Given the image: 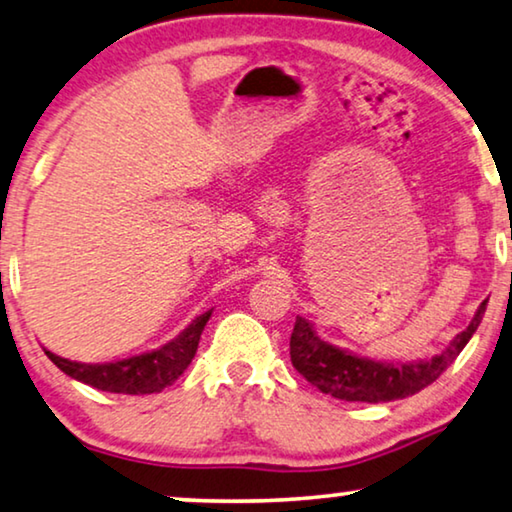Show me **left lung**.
I'll return each instance as SVG.
<instances>
[{
	"mask_svg": "<svg viewBox=\"0 0 512 512\" xmlns=\"http://www.w3.org/2000/svg\"><path fill=\"white\" fill-rule=\"evenodd\" d=\"M487 301L480 303L471 324L444 352L432 356L430 361L414 363H381L372 358H361L345 349L324 342L312 329L308 319L296 317L292 338H289V356L292 365L301 375L317 386L319 391L345 402H391L409 398L432 381H437L441 372L451 365L464 345L476 333L480 319L485 315Z\"/></svg>",
	"mask_w": 512,
	"mask_h": 512,
	"instance_id": "8db88e82",
	"label": "left lung"
}]
</instances>
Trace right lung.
<instances>
[{
	"label": "right lung",
	"instance_id": "1",
	"mask_svg": "<svg viewBox=\"0 0 512 512\" xmlns=\"http://www.w3.org/2000/svg\"><path fill=\"white\" fill-rule=\"evenodd\" d=\"M211 312L213 310H207L204 315L195 317L188 329H183L179 338L167 342L165 347L156 349V352L124 358V361L78 363L52 354L48 349H45V354L68 377L94 386L98 391L126 395L160 393L165 386H172L193 361L197 345H200V335L209 322Z\"/></svg>",
	"mask_w": 512,
	"mask_h": 512
}]
</instances>
